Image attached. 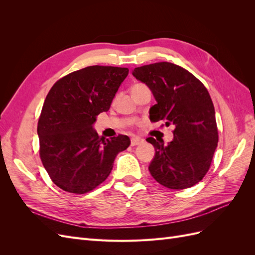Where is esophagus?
<instances>
[{
    "instance_id": "esophagus-1",
    "label": "esophagus",
    "mask_w": 255,
    "mask_h": 255,
    "mask_svg": "<svg viewBox=\"0 0 255 255\" xmlns=\"http://www.w3.org/2000/svg\"><path fill=\"white\" fill-rule=\"evenodd\" d=\"M143 142V139L142 138H139V137H133L130 138V145L134 146V145H138Z\"/></svg>"
}]
</instances>
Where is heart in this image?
Here are the masks:
<instances>
[{"instance_id": "1", "label": "heart", "mask_w": 255, "mask_h": 255, "mask_svg": "<svg viewBox=\"0 0 255 255\" xmlns=\"http://www.w3.org/2000/svg\"><path fill=\"white\" fill-rule=\"evenodd\" d=\"M137 85H140V84H137ZM137 85H135V86H137ZM134 87V86H133Z\"/></svg>"}]
</instances>
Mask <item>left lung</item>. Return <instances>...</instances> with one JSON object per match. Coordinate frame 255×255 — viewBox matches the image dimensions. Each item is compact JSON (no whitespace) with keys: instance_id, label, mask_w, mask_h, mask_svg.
I'll return each mask as SVG.
<instances>
[{"instance_id":"8db88e82","label":"left lung","mask_w":255,"mask_h":255,"mask_svg":"<svg viewBox=\"0 0 255 255\" xmlns=\"http://www.w3.org/2000/svg\"><path fill=\"white\" fill-rule=\"evenodd\" d=\"M133 75L151 89L157 102L150 109V119L175 127L168 144L146 138L155 148L151 175L170 189L194 186L207 173L218 143L210 94L194 74L167 61L135 68Z\"/></svg>"}]
</instances>
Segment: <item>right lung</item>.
<instances>
[{
  "label": "right lung",
  "instance_id": "obj_1",
  "mask_svg": "<svg viewBox=\"0 0 255 255\" xmlns=\"http://www.w3.org/2000/svg\"><path fill=\"white\" fill-rule=\"evenodd\" d=\"M128 74V68L90 66L67 74L50 89L37 133L42 165L59 188L76 195L94 190L110 175L117 154L129 145L126 135L105 139L92 128Z\"/></svg>",
  "mask_w": 255,
  "mask_h": 255
}]
</instances>
